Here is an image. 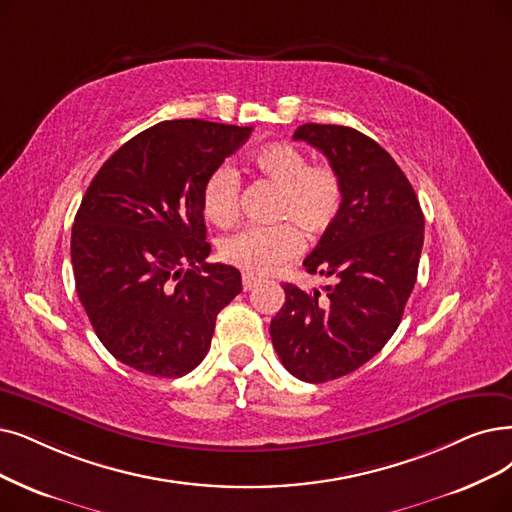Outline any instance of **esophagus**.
Segmentation results:
<instances>
[{
  "instance_id": "obj_1",
  "label": "esophagus",
  "mask_w": 512,
  "mask_h": 512,
  "mask_svg": "<svg viewBox=\"0 0 512 512\" xmlns=\"http://www.w3.org/2000/svg\"><path fill=\"white\" fill-rule=\"evenodd\" d=\"M256 285H258V279H256V277H252V275H243V290H245V292L254 290Z\"/></svg>"
}]
</instances>
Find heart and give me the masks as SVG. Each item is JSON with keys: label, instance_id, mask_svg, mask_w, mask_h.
I'll return each instance as SVG.
<instances>
[{"label": "heart", "instance_id": "b5f03b06", "mask_svg": "<svg viewBox=\"0 0 512 512\" xmlns=\"http://www.w3.org/2000/svg\"><path fill=\"white\" fill-rule=\"evenodd\" d=\"M252 163L256 172L279 189L271 227H245L220 243V254L233 267L252 277L277 273L302 252V235L321 237L334 227L342 212L344 185L330 163H311V157L290 142L260 147ZM241 178L231 163H222L203 182L201 203L206 216L227 227L239 216ZM291 222L288 223L287 220Z\"/></svg>", "mask_w": 512, "mask_h": 512}]
</instances>
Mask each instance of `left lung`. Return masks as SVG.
I'll list each match as a JSON object with an SVG mask.
<instances>
[{"label": "left lung", "mask_w": 512, "mask_h": 512, "mask_svg": "<svg viewBox=\"0 0 512 512\" xmlns=\"http://www.w3.org/2000/svg\"><path fill=\"white\" fill-rule=\"evenodd\" d=\"M294 140L327 157L342 178L344 203L302 262L306 273L334 283L325 285L323 298L285 283L271 340L285 370L321 384L355 372L395 334L418 277L424 214L410 180L370 136L304 124Z\"/></svg>", "instance_id": "8db88e82"}]
</instances>
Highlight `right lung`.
<instances>
[{
	"mask_svg": "<svg viewBox=\"0 0 512 512\" xmlns=\"http://www.w3.org/2000/svg\"><path fill=\"white\" fill-rule=\"evenodd\" d=\"M252 128L174 119L136 134L98 170L71 233L75 290L105 349L180 378L208 355L241 273L206 262L201 191ZM189 266V270L184 267Z\"/></svg>",
	"mask_w": 512,
	"mask_h": 512,
	"instance_id": "1",
	"label": "right lung"
}]
</instances>
